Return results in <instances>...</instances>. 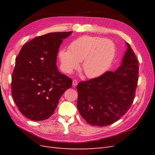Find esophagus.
I'll list each match as a JSON object with an SVG mask.
<instances>
[{
    "instance_id": "obj_1",
    "label": "esophagus",
    "mask_w": 155,
    "mask_h": 155,
    "mask_svg": "<svg viewBox=\"0 0 155 155\" xmlns=\"http://www.w3.org/2000/svg\"><path fill=\"white\" fill-rule=\"evenodd\" d=\"M78 81L76 80V79H74V80L72 81V85H73L74 87H76V86L78 85Z\"/></svg>"
}]
</instances>
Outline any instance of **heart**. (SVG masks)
<instances>
[{
    "instance_id": "heart-1",
    "label": "heart",
    "mask_w": 155,
    "mask_h": 155,
    "mask_svg": "<svg viewBox=\"0 0 155 155\" xmlns=\"http://www.w3.org/2000/svg\"><path fill=\"white\" fill-rule=\"evenodd\" d=\"M59 55L64 72H72L83 61L82 68L86 76L95 78L109 69L115 57L116 47L110 39L84 35L73 41L69 50L63 49Z\"/></svg>"
}]
</instances>
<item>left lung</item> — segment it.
<instances>
[{"label": "left lung", "instance_id": "left-lung-1", "mask_svg": "<svg viewBox=\"0 0 155 155\" xmlns=\"http://www.w3.org/2000/svg\"><path fill=\"white\" fill-rule=\"evenodd\" d=\"M120 67L78 83V109L94 126L113 124L133 104L138 79V61L129 43Z\"/></svg>", "mask_w": 155, "mask_h": 155}]
</instances>
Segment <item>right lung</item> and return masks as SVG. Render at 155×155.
<instances>
[{"instance_id": "obj_1", "label": "right lung", "mask_w": 155, "mask_h": 155, "mask_svg": "<svg viewBox=\"0 0 155 155\" xmlns=\"http://www.w3.org/2000/svg\"><path fill=\"white\" fill-rule=\"evenodd\" d=\"M72 31L38 36L22 46L15 59L12 94L17 107L27 118L43 121L54 114L60 97L72 81L56 65L60 45Z\"/></svg>"}]
</instances>
